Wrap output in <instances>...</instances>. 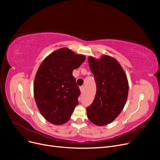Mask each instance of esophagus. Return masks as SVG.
<instances>
[{"label":"esophagus","mask_w":160,"mask_h":160,"mask_svg":"<svg viewBox=\"0 0 160 160\" xmlns=\"http://www.w3.org/2000/svg\"><path fill=\"white\" fill-rule=\"evenodd\" d=\"M84 89H85L84 86H81V87L80 88V91H81L82 93H83V91H84Z\"/></svg>","instance_id":"esophagus-1"}]
</instances>
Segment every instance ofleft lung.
I'll return each mask as SVG.
<instances>
[{"instance_id": "obj_1", "label": "left lung", "mask_w": 160, "mask_h": 160, "mask_svg": "<svg viewBox=\"0 0 160 160\" xmlns=\"http://www.w3.org/2000/svg\"><path fill=\"white\" fill-rule=\"evenodd\" d=\"M88 62L97 92L93 103L86 108L87 115L95 125L105 126L118 117L127 102V77L120 63L110 56L102 55L100 59L89 56Z\"/></svg>"}]
</instances>
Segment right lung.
<instances>
[{"mask_svg":"<svg viewBox=\"0 0 160 160\" xmlns=\"http://www.w3.org/2000/svg\"><path fill=\"white\" fill-rule=\"evenodd\" d=\"M86 56L67 48L58 49L41 63L33 82V95L41 114L55 125L69 121L80 94L72 71Z\"/></svg>","mask_w":160,"mask_h":160,"instance_id":"1","label":"right lung"}]
</instances>
